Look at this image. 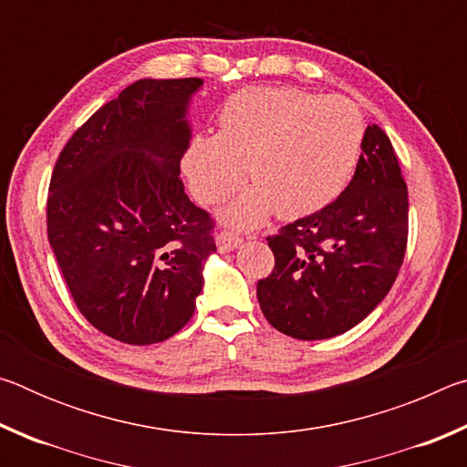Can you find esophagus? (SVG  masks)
Masks as SVG:
<instances>
[{"mask_svg": "<svg viewBox=\"0 0 467 467\" xmlns=\"http://www.w3.org/2000/svg\"><path fill=\"white\" fill-rule=\"evenodd\" d=\"M241 241H243L241 236L231 233V231H223V233L216 234V244H218L220 253H228V251L236 249L241 244Z\"/></svg>", "mask_w": 467, "mask_h": 467, "instance_id": "34e87169", "label": "esophagus"}]
</instances>
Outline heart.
Here are the masks:
<instances>
[{"label":"heart","mask_w":467,"mask_h":467,"mask_svg":"<svg viewBox=\"0 0 467 467\" xmlns=\"http://www.w3.org/2000/svg\"><path fill=\"white\" fill-rule=\"evenodd\" d=\"M218 133L195 136L181 167L193 197L223 202L244 181L255 183L224 210L234 226H255L275 210L300 218L326 208L357 169L365 121L342 97L296 88H247L233 94L218 117Z\"/></svg>","instance_id":"obj_1"}]
</instances>
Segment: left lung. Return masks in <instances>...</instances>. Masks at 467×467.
Instances as JSON below:
<instances>
[{
	"mask_svg": "<svg viewBox=\"0 0 467 467\" xmlns=\"http://www.w3.org/2000/svg\"><path fill=\"white\" fill-rule=\"evenodd\" d=\"M406 243V181L387 133L368 125L342 195L267 236L275 265L257 282L262 313L296 339L344 334L391 290Z\"/></svg>",
	"mask_w": 467,
	"mask_h": 467,
	"instance_id": "left-lung-1",
	"label": "left lung"
}]
</instances>
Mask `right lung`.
Listing matches in <instances>:
<instances>
[{"instance_id":"add662e5","label":"right lung","mask_w":467,"mask_h":467,"mask_svg":"<svg viewBox=\"0 0 467 467\" xmlns=\"http://www.w3.org/2000/svg\"><path fill=\"white\" fill-rule=\"evenodd\" d=\"M202 78L138 80L100 107L55 162L47 234L74 303L125 344L164 342L192 319L214 220L189 200L181 158Z\"/></svg>"}]
</instances>
